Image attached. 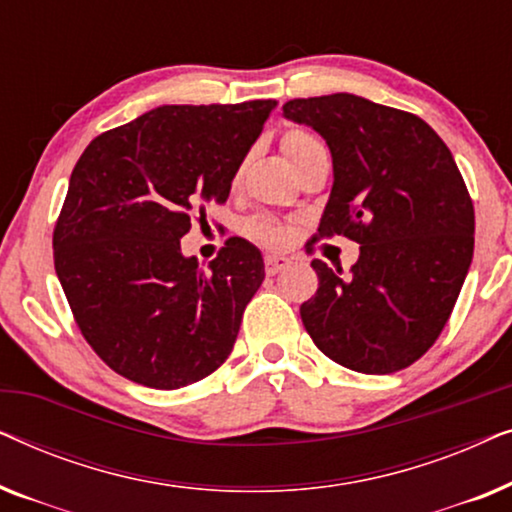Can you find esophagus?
Here are the masks:
<instances>
[{
    "label": "esophagus",
    "mask_w": 512,
    "mask_h": 512,
    "mask_svg": "<svg viewBox=\"0 0 512 512\" xmlns=\"http://www.w3.org/2000/svg\"><path fill=\"white\" fill-rule=\"evenodd\" d=\"M289 265H291V258L286 256H279V254L265 256V272H268V275H277V272L289 268Z\"/></svg>",
    "instance_id": "34e87169"
}]
</instances>
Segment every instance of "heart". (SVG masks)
Returning <instances> with one entry per match:
<instances>
[{
    "label": "heart",
    "mask_w": 512,
    "mask_h": 512,
    "mask_svg": "<svg viewBox=\"0 0 512 512\" xmlns=\"http://www.w3.org/2000/svg\"><path fill=\"white\" fill-rule=\"evenodd\" d=\"M282 146H284V153L289 156V160L296 167L298 163H303V160L310 156L312 151L317 149H324L321 142L317 137L312 135V132L307 130H289L282 139ZM249 235L256 237L258 242H265V244H279L286 237V228L282 223L272 221V219H256L249 223Z\"/></svg>",
    "instance_id": "obj_1"
}]
</instances>
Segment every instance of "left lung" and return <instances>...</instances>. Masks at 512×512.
<instances>
[{
	"label": "left lung",
	"mask_w": 512,
	"mask_h": 512,
	"mask_svg": "<svg viewBox=\"0 0 512 512\" xmlns=\"http://www.w3.org/2000/svg\"><path fill=\"white\" fill-rule=\"evenodd\" d=\"M333 156V188L314 240L361 244L347 277L314 258L319 289L300 305L305 331L340 366L408 368L438 340L473 261L475 214L450 149L429 123L366 97L284 104Z\"/></svg>",
	"instance_id": "obj_1"
}]
</instances>
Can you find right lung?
Here are the masks:
<instances>
[{
	"label": "right lung",
	"mask_w": 512,
	"mask_h": 512,
	"mask_svg": "<svg viewBox=\"0 0 512 512\" xmlns=\"http://www.w3.org/2000/svg\"><path fill=\"white\" fill-rule=\"evenodd\" d=\"M275 100L165 104L81 153L53 230L55 272L76 326L118 375L179 389L233 352L263 256L230 237L207 268L179 240L226 202Z\"/></svg>",
	"instance_id": "obj_1"
}]
</instances>
